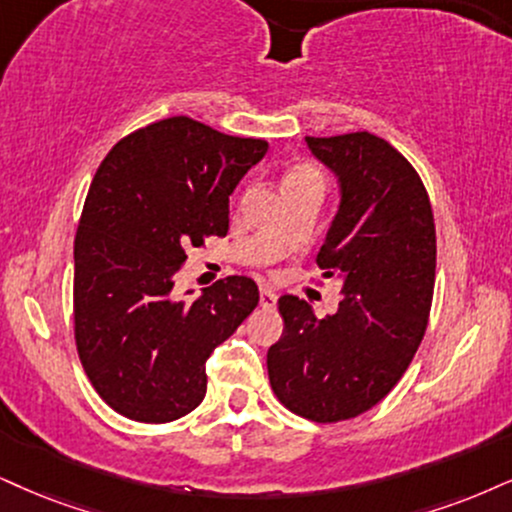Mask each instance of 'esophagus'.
Wrapping results in <instances>:
<instances>
[{
	"instance_id": "obj_1",
	"label": "esophagus",
	"mask_w": 512,
	"mask_h": 512,
	"mask_svg": "<svg viewBox=\"0 0 512 512\" xmlns=\"http://www.w3.org/2000/svg\"><path fill=\"white\" fill-rule=\"evenodd\" d=\"M275 304H277V294L273 292V289L261 287V306L263 308H273Z\"/></svg>"
}]
</instances>
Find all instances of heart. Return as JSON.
<instances>
[{
  "mask_svg": "<svg viewBox=\"0 0 512 512\" xmlns=\"http://www.w3.org/2000/svg\"><path fill=\"white\" fill-rule=\"evenodd\" d=\"M304 178H320L318 168L308 166V163H301V166L289 170V175H287V180H304Z\"/></svg>",
  "mask_w": 512,
  "mask_h": 512,
  "instance_id": "1",
  "label": "heart"
}]
</instances>
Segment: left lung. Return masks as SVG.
Masks as SVG:
<instances>
[{"label": "left lung", "instance_id": "8db88e82", "mask_svg": "<svg viewBox=\"0 0 512 512\" xmlns=\"http://www.w3.org/2000/svg\"><path fill=\"white\" fill-rule=\"evenodd\" d=\"M306 144L342 192L315 258L342 282V301L318 320L304 299L280 296L285 330L268 349V377L292 413L339 422L377 406L413 361L432 308L437 230L418 170L387 140L349 132Z\"/></svg>", "mask_w": 512, "mask_h": 512}]
</instances>
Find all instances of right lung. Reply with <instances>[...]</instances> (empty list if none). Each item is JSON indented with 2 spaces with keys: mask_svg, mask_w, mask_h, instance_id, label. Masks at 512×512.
Listing matches in <instances>:
<instances>
[{
  "mask_svg": "<svg viewBox=\"0 0 512 512\" xmlns=\"http://www.w3.org/2000/svg\"><path fill=\"white\" fill-rule=\"evenodd\" d=\"M268 142L173 116L123 137L94 175L75 232V346L92 387L147 425L192 413L206 361L258 306L251 277L175 296L187 249L225 237L230 194Z\"/></svg>",
  "mask_w": 512,
  "mask_h": 512,
  "instance_id": "add662e5",
  "label": "right lung"
}]
</instances>
